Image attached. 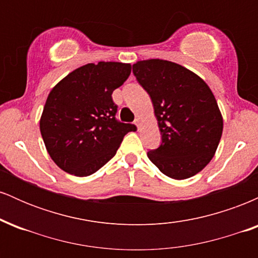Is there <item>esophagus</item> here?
<instances>
[{
	"label": "esophagus",
	"mask_w": 258,
	"mask_h": 258,
	"mask_svg": "<svg viewBox=\"0 0 258 258\" xmlns=\"http://www.w3.org/2000/svg\"><path fill=\"white\" fill-rule=\"evenodd\" d=\"M135 125L138 127L139 128V126H141V119H139V117H136V120H135Z\"/></svg>",
	"instance_id": "1"
}]
</instances>
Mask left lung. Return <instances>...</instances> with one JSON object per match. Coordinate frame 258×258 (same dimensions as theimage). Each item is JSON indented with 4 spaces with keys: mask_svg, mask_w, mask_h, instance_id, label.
<instances>
[{
    "mask_svg": "<svg viewBox=\"0 0 258 258\" xmlns=\"http://www.w3.org/2000/svg\"><path fill=\"white\" fill-rule=\"evenodd\" d=\"M132 72L154 105L162 142L148 158L162 173L185 179L214 158L223 120L214 93L182 65L161 59L137 61Z\"/></svg>",
    "mask_w": 258,
    "mask_h": 258,
    "instance_id": "1",
    "label": "left lung"
}]
</instances>
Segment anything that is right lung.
<instances>
[{
  "instance_id": "add662e5",
  "label": "right lung",
  "mask_w": 258,
  "mask_h": 258,
  "mask_svg": "<svg viewBox=\"0 0 258 258\" xmlns=\"http://www.w3.org/2000/svg\"><path fill=\"white\" fill-rule=\"evenodd\" d=\"M131 65L99 61L74 70L53 87L44 104L40 131L53 161L65 172L86 177L116 154L132 123L115 117L112 92L123 85Z\"/></svg>"
}]
</instances>
